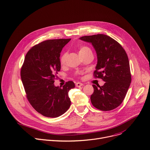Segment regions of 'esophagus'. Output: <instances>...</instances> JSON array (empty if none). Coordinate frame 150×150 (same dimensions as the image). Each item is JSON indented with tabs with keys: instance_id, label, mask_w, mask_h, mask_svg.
Instances as JSON below:
<instances>
[{
	"instance_id": "obj_1",
	"label": "esophagus",
	"mask_w": 150,
	"mask_h": 150,
	"mask_svg": "<svg viewBox=\"0 0 150 150\" xmlns=\"http://www.w3.org/2000/svg\"><path fill=\"white\" fill-rule=\"evenodd\" d=\"M83 85V83H81V82H77L76 83V86H77V87H81V86H82Z\"/></svg>"
}]
</instances>
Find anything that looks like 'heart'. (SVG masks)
<instances>
[{
  "label": "heart",
  "instance_id": "obj_1",
  "mask_svg": "<svg viewBox=\"0 0 150 150\" xmlns=\"http://www.w3.org/2000/svg\"><path fill=\"white\" fill-rule=\"evenodd\" d=\"M91 51L90 48L86 46H83L81 47L80 48H79V54H82L83 53V52H85L86 51ZM68 54L67 52H64L61 54L60 57V63L61 65H64L66 62V60H67V57Z\"/></svg>",
  "mask_w": 150,
  "mask_h": 150
}]
</instances>
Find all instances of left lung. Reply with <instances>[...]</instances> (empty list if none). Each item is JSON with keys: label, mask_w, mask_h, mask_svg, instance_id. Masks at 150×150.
<instances>
[{"label": "left lung", "mask_w": 150, "mask_h": 150, "mask_svg": "<svg viewBox=\"0 0 150 150\" xmlns=\"http://www.w3.org/2000/svg\"><path fill=\"white\" fill-rule=\"evenodd\" d=\"M81 40L90 42L94 48L98 64L94 77L105 82L103 86L93 85L91 96L93 106L102 111H110L118 107L124 100L130 83L131 75L128 56L116 40L105 34L85 36Z\"/></svg>", "instance_id": "left-lung-1"}]
</instances>
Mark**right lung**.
Here are the masks:
<instances>
[{
  "label": "right lung",
  "mask_w": 150,
  "mask_h": 150,
  "mask_svg": "<svg viewBox=\"0 0 150 150\" xmlns=\"http://www.w3.org/2000/svg\"><path fill=\"white\" fill-rule=\"evenodd\" d=\"M70 40L51 39L34 45L26 53L21 68L26 98L35 110L45 117H59L71 105L68 92L75 87L74 82L68 81L62 88L54 85L60 70V52Z\"/></svg>",
  "instance_id": "1"
}]
</instances>
